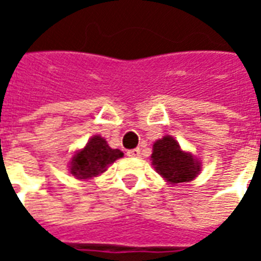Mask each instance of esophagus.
Returning <instances> with one entry per match:
<instances>
[{
  "mask_svg": "<svg viewBox=\"0 0 261 261\" xmlns=\"http://www.w3.org/2000/svg\"><path fill=\"white\" fill-rule=\"evenodd\" d=\"M127 155H128V156H131V158H138V156L141 155V151H140V148H134V149L127 151Z\"/></svg>",
  "mask_w": 261,
  "mask_h": 261,
  "instance_id": "obj_1",
  "label": "esophagus"
}]
</instances>
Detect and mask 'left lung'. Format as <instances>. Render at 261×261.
<instances>
[{
    "label": "left lung",
    "mask_w": 261,
    "mask_h": 261,
    "mask_svg": "<svg viewBox=\"0 0 261 261\" xmlns=\"http://www.w3.org/2000/svg\"><path fill=\"white\" fill-rule=\"evenodd\" d=\"M151 161L155 170L172 185L193 180L201 170L200 161L190 152L183 151L170 136L153 142Z\"/></svg>",
    "instance_id": "left-lung-1"
}]
</instances>
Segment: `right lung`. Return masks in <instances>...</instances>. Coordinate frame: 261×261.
I'll return each mask as SVG.
<instances>
[{"mask_svg":"<svg viewBox=\"0 0 261 261\" xmlns=\"http://www.w3.org/2000/svg\"><path fill=\"white\" fill-rule=\"evenodd\" d=\"M123 156L120 149L109 147L108 141L100 136L92 137L82 149H78L69 161V172L76 179H92L100 175Z\"/></svg>","mask_w":261,"mask_h":261,"instance_id":"obj_1","label":"right lung"}]
</instances>
